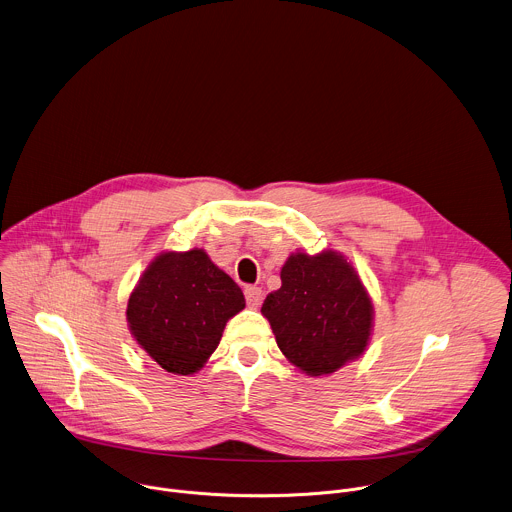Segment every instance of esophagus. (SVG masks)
<instances>
[{"label":"esophagus","instance_id":"1","mask_svg":"<svg viewBox=\"0 0 512 512\" xmlns=\"http://www.w3.org/2000/svg\"><path fill=\"white\" fill-rule=\"evenodd\" d=\"M245 299H247V305H249L251 309H257V307L261 305V301H263V291H261V287H257V285L245 287Z\"/></svg>","mask_w":512,"mask_h":512}]
</instances>
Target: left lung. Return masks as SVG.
I'll return each instance as SVG.
<instances>
[{
	"label": "left lung",
	"instance_id": "8db88e82",
	"mask_svg": "<svg viewBox=\"0 0 512 512\" xmlns=\"http://www.w3.org/2000/svg\"><path fill=\"white\" fill-rule=\"evenodd\" d=\"M261 313L281 353L313 377L361 357L373 327V303L337 251L293 253L281 269V289L267 295Z\"/></svg>",
	"mask_w": 512,
	"mask_h": 512
}]
</instances>
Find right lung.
Here are the masks:
<instances>
[{"label": "right lung", "mask_w": 512, "mask_h": 512, "mask_svg": "<svg viewBox=\"0 0 512 512\" xmlns=\"http://www.w3.org/2000/svg\"><path fill=\"white\" fill-rule=\"evenodd\" d=\"M245 307L239 285L203 249L155 257L129 295L127 323L167 373L193 375L217 349L227 321Z\"/></svg>", "instance_id": "add662e5"}]
</instances>
